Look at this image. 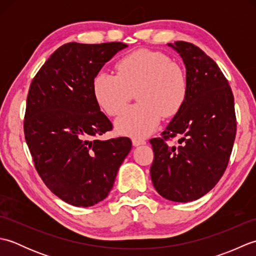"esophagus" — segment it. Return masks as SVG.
Wrapping results in <instances>:
<instances>
[{
    "mask_svg": "<svg viewBox=\"0 0 256 256\" xmlns=\"http://www.w3.org/2000/svg\"><path fill=\"white\" fill-rule=\"evenodd\" d=\"M132 143L134 146H140V145H144L146 142L144 140H140V138H133Z\"/></svg>",
    "mask_w": 256,
    "mask_h": 256,
    "instance_id": "34e87169",
    "label": "esophagus"
}]
</instances>
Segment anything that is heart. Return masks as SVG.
I'll return each mask as SVG.
<instances>
[{
    "label": "heart",
    "mask_w": 256,
    "mask_h": 256,
    "mask_svg": "<svg viewBox=\"0 0 256 256\" xmlns=\"http://www.w3.org/2000/svg\"><path fill=\"white\" fill-rule=\"evenodd\" d=\"M116 74L99 72L92 80L96 104L108 116H116L136 92L140 103L120 114L118 132L144 138L160 126L162 116H175L187 101L189 82L184 67L166 54L138 50L123 56L116 64Z\"/></svg>",
    "instance_id": "b5f03b06"
}]
</instances>
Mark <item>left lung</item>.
Instances as JSON below:
<instances>
[{
  "label": "left lung",
  "mask_w": 256,
  "mask_h": 256,
  "mask_svg": "<svg viewBox=\"0 0 256 256\" xmlns=\"http://www.w3.org/2000/svg\"><path fill=\"white\" fill-rule=\"evenodd\" d=\"M180 54L189 82L187 101L162 133L150 142V178L162 197L188 202L214 188L229 164L236 134L234 98L224 74L198 46L168 44ZM178 138V145L169 142Z\"/></svg>",
  "instance_id": "1"
}]
</instances>
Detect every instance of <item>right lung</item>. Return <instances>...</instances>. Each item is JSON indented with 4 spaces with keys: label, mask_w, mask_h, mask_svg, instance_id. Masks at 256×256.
<instances>
[{
    "label": "right lung",
    "mask_w": 256,
    "mask_h": 256,
    "mask_svg": "<svg viewBox=\"0 0 256 256\" xmlns=\"http://www.w3.org/2000/svg\"><path fill=\"white\" fill-rule=\"evenodd\" d=\"M128 45L68 42L32 80L24 134L38 175L64 202L91 206L108 197L131 140L98 138L113 128L96 104L92 80Z\"/></svg>",
    "instance_id": "add662e5"
}]
</instances>
